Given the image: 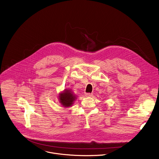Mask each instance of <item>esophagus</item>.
<instances>
[{
	"mask_svg": "<svg viewBox=\"0 0 159 159\" xmlns=\"http://www.w3.org/2000/svg\"><path fill=\"white\" fill-rule=\"evenodd\" d=\"M85 96H87V97H91V96H93V94L92 93H86L85 94Z\"/></svg>",
	"mask_w": 159,
	"mask_h": 159,
	"instance_id": "1",
	"label": "esophagus"
}]
</instances>
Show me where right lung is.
Listing matches in <instances>:
<instances>
[{
	"label": "right lung",
	"instance_id": "right-lung-1",
	"mask_svg": "<svg viewBox=\"0 0 159 159\" xmlns=\"http://www.w3.org/2000/svg\"><path fill=\"white\" fill-rule=\"evenodd\" d=\"M58 97L60 103L64 107H70L76 99V96L74 93L67 89H65L63 92L60 93Z\"/></svg>",
	"mask_w": 159,
	"mask_h": 159
}]
</instances>
